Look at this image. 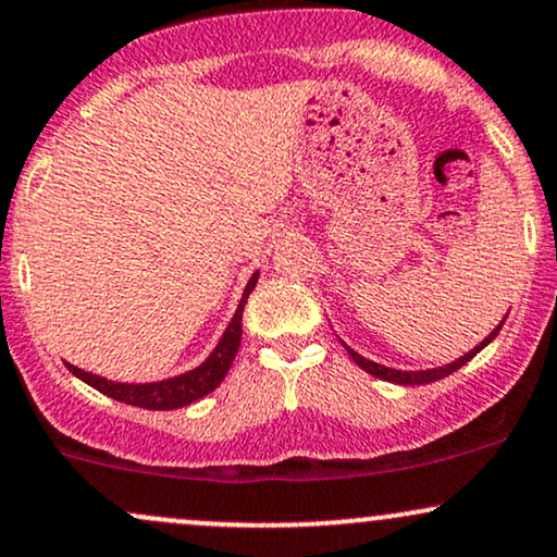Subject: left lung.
Listing matches in <instances>:
<instances>
[{
  "mask_svg": "<svg viewBox=\"0 0 557 557\" xmlns=\"http://www.w3.org/2000/svg\"><path fill=\"white\" fill-rule=\"evenodd\" d=\"M506 321V319H504ZM504 321H500L498 326H495V330L487 334L485 339H482V343L474 347V350H470L467 355H461L459 360H454V363H448V366H441V368H431V371H397V368H386V366H379V363H373V360H368V358H363V355H358L352 350V347H347L345 343V350L350 352V358L355 360V363H358L360 368H363L366 373H371V376H376V379H384V381H392V384H401V386H420V384H431V381H438V379H446L448 373H454V371H459L461 366L465 363H470V360L474 358V355H478L482 347H485L487 343H493L495 337H498V332H500V326H504Z\"/></svg>",
  "mask_w": 557,
  "mask_h": 557,
  "instance_id": "left-lung-1",
  "label": "left lung"
}]
</instances>
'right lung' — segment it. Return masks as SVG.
Segmentation results:
<instances>
[{
    "instance_id": "obj_1",
    "label": "right lung",
    "mask_w": 557,
    "mask_h": 557,
    "mask_svg": "<svg viewBox=\"0 0 557 557\" xmlns=\"http://www.w3.org/2000/svg\"><path fill=\"white\" fill-rule=\"evenodd\" d=\"M259 272H253V277L246 285L244 298H240L236 317L231 319L227 330L220 339L218 347H214L210 358L205 360L202 366L194 368L189 373H181V376L165 379V381H156V384H119V381H109L103 376H92V373L79 371L77 366H70L72 373L77 379H83L85 384H90L98 392H103L106 397L124 401V405L132 407H145V410H178V407L191 405V401L207 397V394L214 392L220 386V381L225 379L227 368L233 366V358H236L238 347H240V319H244V306L249 300L251 290L257 287Z\"/></svg>"
}]
</instances>
